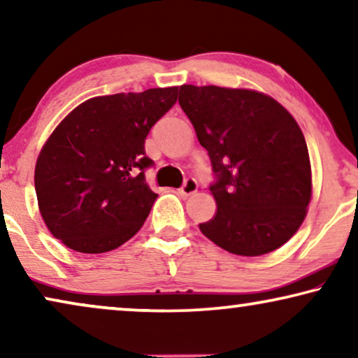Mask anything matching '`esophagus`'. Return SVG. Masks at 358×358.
<instances>
[{
    "mask_svg": "<svg viewBox=\"0 0 358 358\" xmlns=\"http://www.w3.org/2000/svg\"><path fill=\"white\" fill-rule=\"evenodd\" d=\"M197 180H195L194 178H187L184 180V184L180 185V189H179V192L182 194V195H190V194H194L195 190H197Z\"/></svg>",
    "mask_w": 358,
    "mask_h": 358,
    "instance_id": "34e87169",
    "label": "esophagus"
}]
</instances>
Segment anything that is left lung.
<instances>
[{
	"mask_svg": "<svg viewBox=\"0 0 358 358\" xmlns=\"http://www.w3.org/2000/svg\"><path fill=\"white\" fill-rule=\"evenodd\" d=\"M179 104L212 161L217 215L199 228L238 256L285 244L306 217L311 166L295 119L272 97L218 86L179 87Z\"/></svg>",
	"mask_w": 358,
	"mask_h": 358,
	"instance_id": "left-lung-1",
	"label": "left lung"
}]
</instances>
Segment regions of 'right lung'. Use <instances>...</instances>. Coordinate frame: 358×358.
<instances>
[{
	"label": "right lung",
	"mask_w": 358,
	"mask_h": 358,
	"mask_svg": "<svg viewBox=\"0 0 358 358\" xmlns=\"http://www.w3.org/2000/svg\"><path fill=\"white\" fill-rule=\"evenodd\" d=\"M178 101V87L101 96L68 114L41 151L36 194L47 228L73 251L107 252L143 227L158 194L145 171L151 127Z\"/></svg>",
	"instance_id": "right-lung-1"
}]
</instances>
